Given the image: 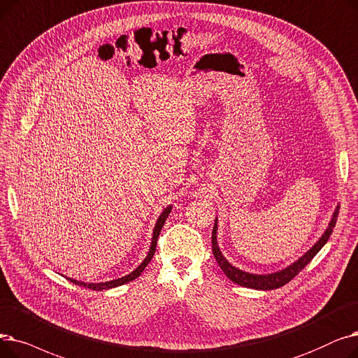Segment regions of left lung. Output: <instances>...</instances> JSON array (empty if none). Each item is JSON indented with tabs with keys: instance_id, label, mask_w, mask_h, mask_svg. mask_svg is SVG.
I'll return each instance as SVG.
<instances>
[{
	"instance_id": "left-lung-1",
	"label": "left lung",
	"mask_w": 358,
	"mask_h": 358,
	"mask_svg": "<svg viewBox=\"0 0 358 358\" xmlns=\"http://www.w3.org/2000/svg\"><path fill=\"white\" fill-rule=\"evenodd\" d=\"M338 211H339V203H338L334 214H332V218L329 221L327 230L323 231V234L319 237V241L308 252H306L303 257H300L292 265L282 268L281 271L271 272V274H252V272H246L243 269L236 268L234 265H231L223 257V253H221V250L218 248V243H217V227H218L217 223H218V220L215 218V223H214V227H213V236H211L214 258H215L217 264L220 265V268L223 269L224 274L229 277V280L233 281L234 284H239V285L246 287V288H255V290H275V288H280V287L285 285L288 281H292L299 274V272L315 258V255L323 246H325V243L328 242L329 236L332 234V230L336 224Z\"/></svg>"
}]
</instances>
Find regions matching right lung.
Here are the masks:
<instances>
[{"label": "right lung", "instance_id": "right-lung-1", "mask_svg": "<svg viewBox=\"0 0 358 358\" xmlns=\"http://www.w3.org/2000/svg\"><path fill=\"white\" fill-rule=\"evenodd\" d=\"M170 211H172V206H169L163 210V213L159 215L157 221H156V226H155V230H152V237H151V246H150V250L147 253L145 259L135 268L132 272H129L128 275L125 277H121V278H116V280H112V281H105V282H84V281H78V280H74V278H68L73 284L76 285H81V287H87L90 288V290H96V292H101V290H109V288H115V287H119V285H124L132 280H135L137 277L141 275V272L145 269V266L150 264V261L152 259V257H155V252H156V245H157V237L162 231V227L164 224L166 218L169 217Z\"/></svg>", "mask_w": 358, "mask_h": 358}]
</instances>
